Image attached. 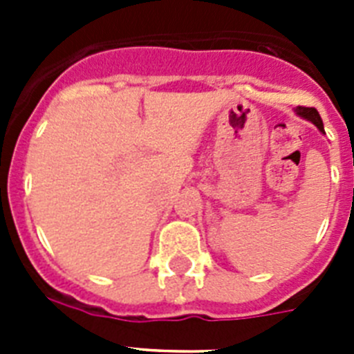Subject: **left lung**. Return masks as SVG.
I'll list each match as a JSON object with an SVG mask.
<instances>
[{
  "label": "left lung",
  "instance_id": "1",
  "mask_svg": "<svg viewBox=\"0 0 354 354\" xmlns=\"http://www.w3.org/2000/svg\"><path fill=\"white\" fill-rule=\"evenodd\" d=\"M296 111H298V115H301L303 118H306V120H310L312 124H315V126H317V129L321 131V133H324L323 120H321V117H319L317 109L306 108V106H298V108H296Z\"/></svg>",
  "mask_w": 354,
  "mask_h": 354
}]
</instances>
